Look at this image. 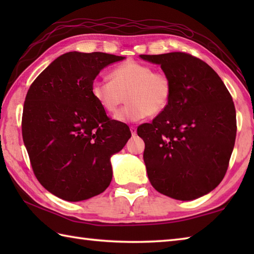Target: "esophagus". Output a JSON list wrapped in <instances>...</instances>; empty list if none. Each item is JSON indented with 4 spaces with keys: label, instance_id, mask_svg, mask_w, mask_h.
I'll use <instances>...</instances> for the list:
<instances>
[{
    "label": "esophagus",
    "instance_id": "obj_1",
    "mask_svg": "<svg viewBox=\"0 0 254 254\" xmlns=\"http://www.w3.org/2000/svg\"><path fill=\"white\" fill-rule=\"evenodd\" d=\"M130 131H131L133 136L136 135V127H130Z\"/></svg>",
    "mask_w": 254,
    "mask_h": 254
}]
</instances>
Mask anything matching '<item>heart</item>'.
<instances>
[{"instance_id":"b5f03b06","label":"heart","mask_w":254,"mask_h":254,"mask_svg":"<svg viewBox=\"0 0 254 254\" xmlns=\"http://www.w3.org/2000/svg\"><path fill=\"white\" fill-rule=\"evenodd\" d=\"M110 78L94 80L91 93L109 115H116L127 96L128 104L119 112L118 120L137 121L157 116L170 104L174 91L170 76L148 64L128 60L113 68Z\"/></svg>"}]
</instances>
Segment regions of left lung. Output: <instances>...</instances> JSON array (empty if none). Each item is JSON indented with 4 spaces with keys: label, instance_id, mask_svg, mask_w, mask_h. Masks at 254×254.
Here are the masks:
<instances>
[{
    "label": "left lung",
    "instance_id": "obj_1",
    "mask_svg": "<svg viewBox=\"0 0 254 254\" xmlns=\"http://www.w3.org/2000/svg\"><path fill=\"white\" fill-rule=\"evenodd\" d=\"M160 64L172 80L168 108L137 127L145 142L144 163L152 186L181 201L203 196L226 175L235 146L233 98L217 73L186 52L141 55Z\"/></svg>",
    "mask_w": 254,
    "mask_h": 254
}]
</instances>
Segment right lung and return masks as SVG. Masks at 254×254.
<instances>
[{"label":"right lung","instance_id":"obj_1","mask_svg":"<svg viewBox=\"0 0 254 254\" xmlns=\"http://www.w3.org/2000/svg\"><path fill=\"white\" fill-rule=\"evenodd\" d=\"M123 57L67 52L44 69L27 91L21 132L36 178L69 202L104 192L112 179L110 157L131 137L91 93L102 68Z\"/></svg>","mask_w":254,"mask_h":254}]
</instances>
